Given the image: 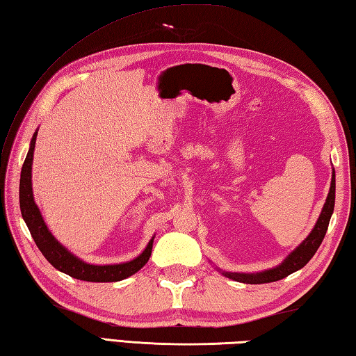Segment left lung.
<instances>
[{
  "label": "left lung",
  "mask_w": 356,
  "mask_h": 356,
  "mask_svg": "<svg viewBox=\"0 0 356 356\" xmlns=\"http://www.w3.org/2000/svg\"><path fill=\"white\" fill-rule=\"evenodd\" d=\"M334 204H335V171H332V180H330L329 194L326 197V203L323 206V209H321V213L316 222V226H314L307 239H303V243L297 247L296 250H293L290 254H288L280 266L266 271H261V273L222 271V275L243 284H268V282H276V280L284 279L288 275H291V273L303 268L309 262L312 256L316 254L321 241H323L327 226H329L330 216H332L334 212Z\"/></svg>",
  "instance_id": "obj_1"
}]
</instances>
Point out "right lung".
<instances>
[{
    "label": "right lung",
    "instance_id": "obj_1",
    "mask_svg": "<svg viewBox=\"0 0 356 356\" xmlns=\"http://www.w3.org/2000/svg\"><path fill=\"white\" fill-rule=\"evenodd\" d=\"M36 136L38 131H35V135L31 138L30 150L21 170L19 206L22 218L26 221L38 249L42 252L47 261L51 264L54 268L74 279L86 280V282H118V280L135 275V273L143 268L147 261L150 259L154 238L150 239V243L147 244L145 250L135 259L122 264H113V266H94V264L81 261L77 256H74L71 252L66 250L65 247L51 235V232H49L42 216H40L38 204L35 203V198H33L31 189V163Z\"/></svg>",
    "mask_w": 356,
    "mask_h": 356
}]
</instances>
